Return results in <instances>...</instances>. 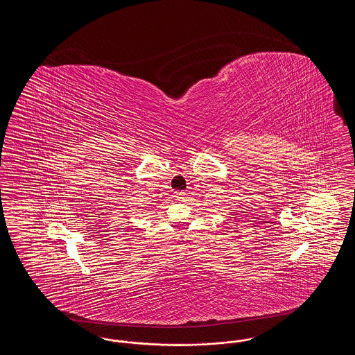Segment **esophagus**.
Returning a JSON list of instances; mask_svg holds the SVG:
<instances>
[{
    "label": "esophagus",
    "instance_id": "esophagus-1",
    "mask_svg": "<svg viewBox=\"0 0 355 355\" xmlns=\"http://www.w3.org/2000/svg\"><path fill=\"white\" fill-rule=\"evenodd\" d=\"M185 191H175V193H174V198H175L177 201H184V200H185Z\"/></svg>",
    "mask_w": 355,
    "mask_h": 355
}]
</instances>
